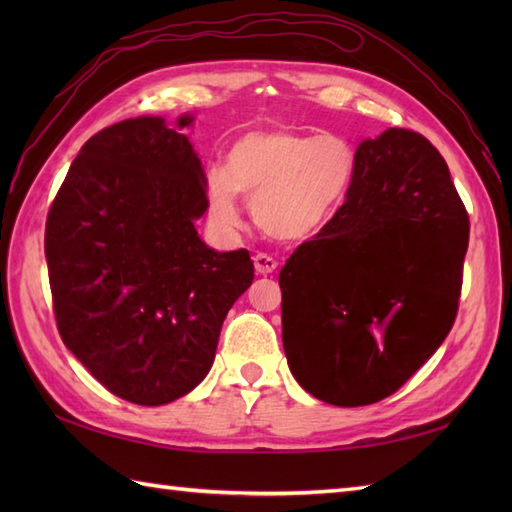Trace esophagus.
Instances as JSON below:
<instances>
[{
    "mask_svg": "<svg viewBox=\"0 0 512 512\" xmlns=\"http://www.w3.org/2000/svg\"><path fill=\"white\" fill-rule=\"evenodd\" d=\"M253 262H255V270L259 275H270L277 268V259L266 255V253H257L253 257Z\"/></svg>",
    "mask_w": 512,
    "mask_h": 512,
    "instance_id": "esophagus-1",
    "label": "esophagus"
}]
</instances>
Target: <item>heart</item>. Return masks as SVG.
<instances>
[{"mask_svg": "<svg viewBox=\"0 0 512 512\" xmlns=\"http://www.w3.org/2000/svg\"><path fill=\"white\" fill-rule=\"evenodd\" d=\"M354 173L356 151L341 136L288 127L248 132L228 149L226 167H213L206 176L209 215L217 226L235 228L242 193L268 237L299 242L330 222Z\"/></svg>", "mask_w": 512, "mask_h": 512, "instance_id": "1", "label": "heart"}]
</instances>
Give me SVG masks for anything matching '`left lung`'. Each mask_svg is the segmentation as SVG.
<instances>
[{
  "instance_id": "obj_1",
  "label": "left lung",
  "mask_w": 512,
  "mask_h": 512,
  "mask_svg": "<svg viewBox=\"0 0 512 512\" xmlns=\"http://www.w3.org/2000/svg\"><path fill=\"white\" fill-rule=\"evenodd\" d=\"M469 213L427 138L391 127L356 149L332 220L279 273L288 367L328 405L394 394L453 328Z\"/></svg>"
}]
</instances>
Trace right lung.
I'll return each instance as SVG.
<instances>
[{
	"label": "right lung",
	"instance_id": "right-lung-1",
	"mask_svg": "<svg viewBox=\"0 0 512 512\" xmlns=\"http://www.w3.org/2000/svg\"><path fill=\"white\" fill-rule=\"evenodd\" d=\"M191 121L180 116L178 127ZM206 206L189 138L140 116L81 147L48 211L61 339L134 405H167L202 383L228 310L253 284L246 248L217 253L198 237L193 222Z\"/></svg>",
	"mask_w": 512,
	"mask_h": 512
}]
</instances>
